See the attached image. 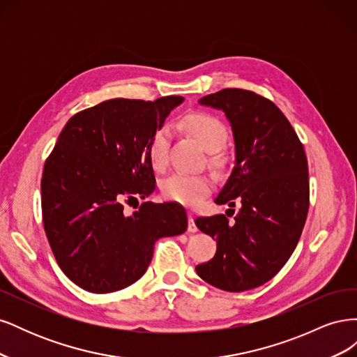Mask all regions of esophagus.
Returning <instances> with one entry per match:
<instances>
[{"label": "esophagus", "instance_id": "34e87169", "mask_svg": "<svg viewBox=\"0 0 357 357\" xmlns=\"http://www.w3.org/2000/svg\"><path fill=\"white\" fill-rule=\"evenodd\" d=\"M188 231H189V232H197V231H198V228H197V225H195V219H193V215H192V214H189V223H188Z\"/></svg>", "mask_w": 357, "mask_h": 357}]
</instances>
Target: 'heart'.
Instances as JSON below:
<instances>
[{"label": "heart", "instance_id": "obj_1", "mask_svg": "<svg viewBox=\"0 0 357 357\" xmlns=\"http://www.w3.org/2000/svg\"><path fill=\"white\" fill-rule=\"evenodd\" d=\"M183 126L205 150L211 152L210 159L213 164H220L222 156L218 150H220L228 139V128L220 119L211 113L193 112L183 119ZM169 131L168 128L160 126L153 132L149 143V159L155 169H164L167 167ZM159 188L165 199L188 205V207H197L211 193L213 180L207 176L174 172V174L162 178Z\"/></svg>", "mask_w": 357, "mask_h": 357}]
</instances>
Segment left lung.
Masks as SVG:
<instances>
[{
	"mask_svg": "<svg viewBox=\"0 0 357 357\" xmlns=\"http://www.w3.org/2000/svg\"><path fill=\"white\" fill-rule=\"evenodd\" d=\"M225 112L235 139V167L215 204L240 211L201 215L195 223L218 243L198 275L226 291L262 286L284 266L301 238L310 207L304 146L283 112L265 96L222 89L199 100Z\"/></svg>",
	"mask_w": 357,
	"mask_h": 357,
	"instance_id": "left-lung-1",
	"label": "left lung"
}]
</instances>
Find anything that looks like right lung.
Instances as JSON below:
<instances>
[{
	"instance_id": "right-lung-1",
	"label": "right lung",
	"mask_w": 357,
	"mask_h": 357,
	"mask_svg": "<svg viewBox=\"0 0 357 357\" xmlns=\"http://www.w3.org/2000/svg\"><path fill=\"white\" fill-rule=\"evenodd\" d=\"M183 96L114 98L75 113L59 134L41 177L43 225L58 265L73 283L110 294L142 278L155 243L188 228L183 205L125 204L156 188L149 143Z\"/></svg>"
}]
</instances>
